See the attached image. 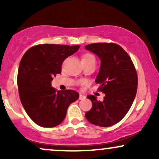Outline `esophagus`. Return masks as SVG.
<instances>
[{
    "label": "esophagus",
    "mask_w": 159,
    "mask_h": 159,
    "mask_svg": "<svg viewBox=\"0 0 159 159\" xmlns=\"http://www.w3.org/2000/svg\"><path fill=\"white\" fill-rule=\"evenodd\" d=\"M85 98H86V96H84V95H83V94H80V95H79V99H80V100L84 99Z\"/></svg>",
    "instance_id": "34e87169"
}]
</instances>
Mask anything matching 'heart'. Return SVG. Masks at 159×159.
<instances>
[{
  "label": "heart",
  "instance_id": "b5f03b06",
  "mask_svg": "<svg viewBox=\"0 0 159 159\" xmlns=\"http://www.w3.org/2000/svg\"><path fill=\"white\" fill-rule=\"evenodd\" d=\"M92 57H94L92 54H84L83 57H82V59H89V58H92Z\"/></svg>",
  "mask_w": 159,
  "mask_h": 159
}]
</instances>
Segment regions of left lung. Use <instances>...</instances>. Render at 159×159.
<instances>
[{"mask_svg": "<svg viewBox=\"0 0 159 159\" xmlns=\"http://www.w3.org/2000/svg\"><path fill=\"white\" fill-rule=\"evenodd\" d=\"M85 48L94 53L101 61L95 81L100 84L99 90L105 94L102 102L89 95L91 109L85 116L90 123L108 127L119 123L132 106L138 88V75L129 54L114 43H93Z\"/></svg>", "mask_w": 159, "mask_h": 159, "instance_id": "1", "label": "left lung"}]
</instances>
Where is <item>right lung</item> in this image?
Instances as JSON below:
<instances>
[{
    "mask_svg": "<svg viewBox=\"0 0 159 159\" xmlns=\"http://www.w3.org/2000/svg\"><path fill=\"white\" fill-rule=\"evenodd\" d=\"M79 45L42 44L25 52L18 72V87L21 102L33 121L42 127L61 124L71 103L79 97L74 90L55 91L53 77L61 72L66 58L79 49Z\"/></svg>",
    "mask_w": 159,
    "mask_h": 159,
    "instance_id": "1",
    "label": "right lung"
}]
</instances>
